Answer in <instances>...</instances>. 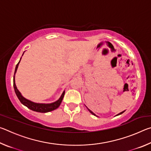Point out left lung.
Wrapping results in <instances>:
<instances>
[{
  "label": "left lung",
  "instance_id": "obj_1",
  "mask_svg": "<svg viewBox=\"0 0 151 151\" xmlns=\"http://www.w3.org/2000/svg\"><path fill=\"white\" fill-rule=\"evenodd\" d=\"M85 106L86 107V105H85ZM86 108H87V107H86ZM87 109L88 110V111H90V112H91V114H93V115H94V116H96V114H94L93 112H92V111H91V110H90V109H88V108H87ZM124 111H122V112H120V113H119L118 114H116V116H118V115H120V114H122V113H123V112H124Z\"/></svg>",
  "mask_w": 151,
  "mask_h": 151
}]
</instances>
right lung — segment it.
<instances>
[{"instance_id": "right-lung-1", "label": "right lung", "mask_w": 151, "mask_h": 151, "mask_svg": "<svg viewBox=\"0 0 151 151\" xmlns=\"http://www.w3.org/2000/svg\"><path fill=\"white\" fill-rule=\"evenodd\" d=\"M23 54H22V55H23ZM20 60H21V58H20L19 63L17 64L16 66V68H15L14 78H13V86H14V91L18 97V99H19V101H20V103H21L22 104H24V106L28 107L29 109L32 110V111L39 112H50L52 111H54L55 109H57L58 107L60 105L61 103H62L64 95H65V91H63V93H62V94H61L60 97L57 101H55L54 103H52L45 104V103H37L30 100H28V99H27L26 98H24V97L22 95L21 93H20V91L18 90V88L16 86V84H15V74L17 73L18 66H19Z\"/></svg>"}]
</instances>
